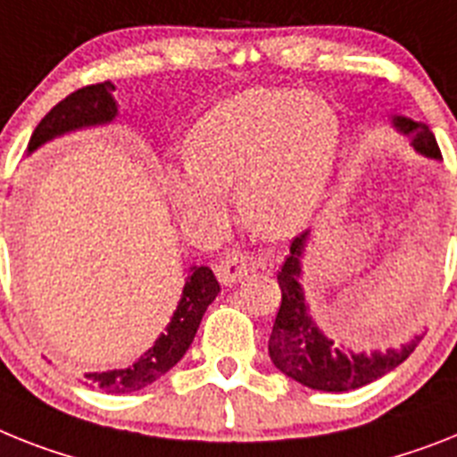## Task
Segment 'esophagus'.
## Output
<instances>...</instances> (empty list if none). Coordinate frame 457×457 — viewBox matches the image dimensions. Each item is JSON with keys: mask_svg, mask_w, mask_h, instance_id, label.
<instances>
[{"mask_svg": "<svg viewBox=\"0 0 457 457\" xmlns=\"http://www.w3.org/2000/svg\"><path fill=\"white\" fill-rule=\"evenodd\" d=\"M254 269L256 262L252 256L228 254L214 266V275H217V280H220L221 285H236V282H240L243 278H247V273Z\"/></svg>", "mask_w": 457, "mask_h": 457, "instance_id": "obj_1", "label": "esophagus"}]
</instances>
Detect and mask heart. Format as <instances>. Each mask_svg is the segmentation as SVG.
I'll return each instance as SVG.
<instances>
[{
    "instance_id": "b5f03b06",
    "label": "heart",
    "mask_w": 457,
    "mask_h": 457,
    "mask_svg": "<svg viewBox=\"0 0 457 457\" xmlns=\"http://www.w3.org/2000/svg\"><path fill=\"white\" fill-rule=\"evenodd\" d=\"M341 146L337 109L292 88H250L226 97L184 137V165L163 170L170 203L194 231L224 220L226 188L263 240H280L312 220Z\"/></svg>"
}]
</instances>
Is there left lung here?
<instances>
[{
    "label": "left lung",
    "instance_id": "8db88e82",
    "mask_svg": "<svg viewBox=\"0 0 457 457\" xmlns=\"http://www.w3.org/2000/svg\"><path fill=\"white\" fill-rule=\"evenodd\" d=\"M392 130L411 139L416 154L432 161H441L435 135L428 126L402 114H390ZM312 231L294 237L289 254L282 263L278 282L282 289V303L275 318L269 338V355L275 369H280L287 378L320 392H348L373 380L383 378L392 369H397L406 357L423 341L425 331L411 334L399 345L373 350H353L334 341L311 315V305L301 285L303 278L305 250L311 245Z\"/></svg>",
    "mask_w": 457,
    "mask_h": 457
}]
</instances>
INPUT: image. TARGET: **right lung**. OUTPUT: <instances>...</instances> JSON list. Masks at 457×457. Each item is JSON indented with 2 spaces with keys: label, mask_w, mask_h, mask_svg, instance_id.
Segmentation results:
<instances>
[{
  "label": "right lung",
  "mask_w": 457,
  "mask_h": 457,
  "mask_svg": "<svg viewBox=\"0 0 457 457\" xmlns=\"http://www.w3.org/2000/svg\"><path fill=\"white\" fill-rule=\"evenodd\" d=\"M116 119H119V102L114 97L112 81L79 88L77 93L58 102L41 119L39 126L34 128L28 145V156H32L37 149L53 139L79 133V130H90V128L112 126ZM217 294H220V282L212 270L207 266H191L175 312H172L163 334L154 341L152 348L123 369L88 371L84 376L86 386L97 387L107 395H128V392H137L156 383L187 355L188 345L194 343L195 331L201 327L207 305L217 299Z\"/></svg>",
  "instance_id": "add662e5"
}]
</instances>
